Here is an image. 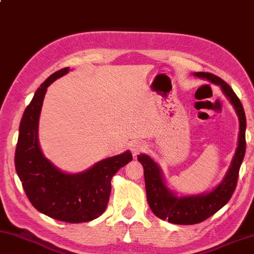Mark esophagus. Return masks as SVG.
Listing matches in <instances>:
<instances>
[{"label":"esophagus","instance_id":"obj_1","mask_svg":"<svg viewBox=\"0 0 254 254\" xmlns=\"http://www.w3.org/2000/svg\"><path fill=\"white\" fill-rule=\"evenodd\" d=\"M130 149H131L132 154L138 155L139 153L144 152V150L146 149V144L144 143V141H139V140L134 141V143H131V145H130Z\"/></svg>","mask_w":254,"mask_h":254}]
</instances>
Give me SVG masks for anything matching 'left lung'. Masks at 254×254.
Masks as SVG:
<instances>
[{"mask_svg":"<svg viewBox=\"0 0 254 254\" xmlns=\"http://www.w3.org/2000/svg\"><path fill=\"white\" fill-rule=\"evenodd\" d=\"M194 74L221 86L239 116L240 134L238 148L224 180L216 189L207 194L177 197L164 184L162 173L157 164L147 155H138V162L144 167L146 194L150 210L159 219L167 220L174 224L184 225L201 223L215 214L230 201L237 188L240 167L246 154L247 119L243 106L238 96L224 80L215 74L210 72H196Z\"/></svg>","mask_w":254,"mask_h":254,"instance_id":"1","label":"left lung"}]
</instances>
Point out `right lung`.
I'll use <instances>...</instances> for the list:
<instances>
[{"label": "right lung", "instance_id": "obj_1", "mask_svg": "<svg viewBox=\"0 0 254 254\" xmlns=\"http://www.w3.org/2000/svg\"><path fill=\"white\" fill-rule=\"evenodd\" d=\"M69 71L51 74L34 93L24 110L15 149V170L31 204L52 219L82 223L105 212L109 201L113 176L132 161L130 152L106 158L88 171L66 174L43 156L38 141L39 116L47 88Z\"/></svg>", "mask_w": 254, "mask_h": 254}]
</instances>
